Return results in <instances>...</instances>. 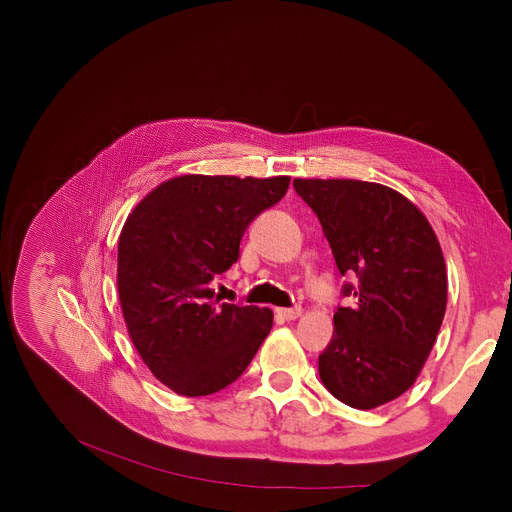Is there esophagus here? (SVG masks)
Returning a JSON list of instances; mask_svg holds the SVG:
<instances>
[{"instance_id": "1", "label": "esophagus", "mask_w": 512, "mask_h": 512, "mask_svg": "<svg viewBox=\"0 0 512 512\" xmlns=\"http://www.w3.org/2000/svg\"><path fill=\"white\" fill-rule=\"evenodd\" d=\"M276 315H278L280 319H286V321H290V319H297V317L301 315V307H290V309H276Z\"/></svg>"}]
</instances>
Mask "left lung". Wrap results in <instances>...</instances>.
<instances>
[{
    "mask_svg": "<svg viewBox=\"0 0 512 512\" xmlns=\"http://www.w3.org/2000/svg\"><path fill=\"white\" fill-rule=\"evenodd\" d=\"M330 242L351 307L334 313L319 378L344 405L375 409L407 392L446 311V263L425 215L388 186L292 180Z\"/></svg>",
    "mask_w": 512,
    "mask_h": 512,
    "instance_id": "1",
    "label": "left lung"
}]
</instances>
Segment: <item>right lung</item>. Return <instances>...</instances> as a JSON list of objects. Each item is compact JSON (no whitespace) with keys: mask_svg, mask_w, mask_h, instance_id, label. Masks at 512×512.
Returning <instances> with one entry per match:
<instances>
[{"mask_svg":"<svg viewBox=\"0 0 512 512\" xmlns=\"http://www.w3.org/2000/svg\"><path fill=\"white\" fill-rule=\"evenodd\" d=\"M288 184V176H180L128 215L118 240L124 321L145 365L174 392L224 390L270 334V309L224 303L211 284L238 261L245 230Z\"/></svg>","mask_w":512,"mask_h":512,"instance_id":"add662e5","label":"right lung"}]
</instances>
